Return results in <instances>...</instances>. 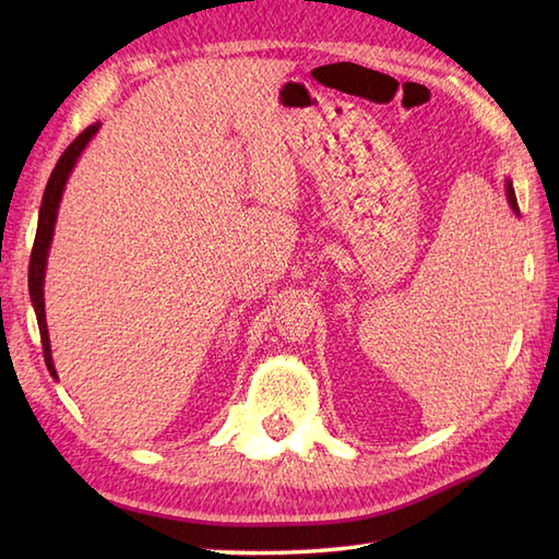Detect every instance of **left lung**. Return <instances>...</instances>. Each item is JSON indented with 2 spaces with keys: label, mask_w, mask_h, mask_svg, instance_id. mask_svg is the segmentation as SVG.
Returning a JSON list of instances; mask_svg holds the SVG:
<instances>
[{
  "label": "left lung",
  "mask_w": 559,
  "mask_h": 559,
  "mask_svg": "<svg viewBox=\"0 0 559 559\" xmlns=\"http://www.w3.org/2000/svg\"><path fill=\"white\" fill-rule=\"evenodd\" d=\"M507 201H509V206H512V211L516 213L519 216V204H516V194H514V187H512V182L507 180Z\"/></svg>",
  "instance_id": "left-lung-1"
}]
</instances>
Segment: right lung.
<instances>
[{
    "label": "right lung",
    "instance_id": "obj_1",
    "mask_svg": "<svg viewBox=\"0 0 559 559\" xmlns=\"http://www.w3.org/2000/svg\"><path fill=\"white\" fill-rule=\"evenodd\" d=\"M100 124H91L83 129V132L71 141L67 151L59 156L55 170L47 180L45 194H43V204L38 213V233H35V242H33V252H31V264H28V290H31V300H33V310L35 317H38V326H40V341H43V353H45V365L50 370L52 377H57L55 365H52V353H50V336H47V324H45V266H47V252H50V242L55 235V221H57V209L59 201H62L64 185L69 180L71 168L76 165V158L81 156V151L86 148L88 141L96 136Z\"/></svg>",
    "mask_w": 559,
    "mask_h": 559
}]
</instances>
